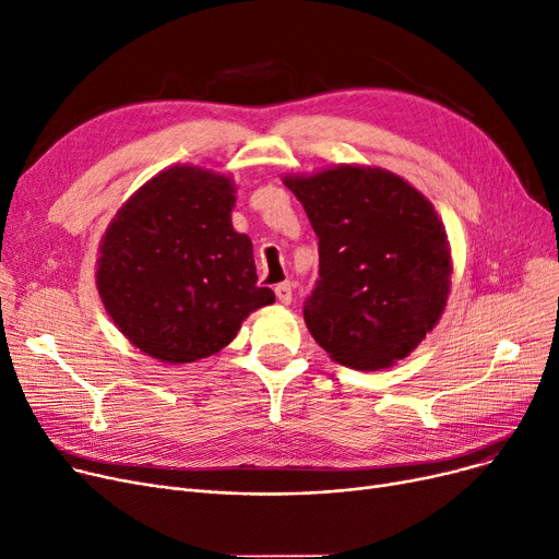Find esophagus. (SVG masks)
Returning a JSON list of instances; mask_svg holds the SVG:
<instances>
[{
  "mask_svg": "<svg viewBox=\"0 0 559 559\" xmlns=\"http://www.w3.org/2000/svg\"><path fill=\"white\" fill-rule=\"evenodd\" d=\"M275 296H277V300H280L282 305H292V300H294V286H292V282L277 284V286H275Z\"/></svg>",
  "mask_w": 559,
  "mask_h": 559,
  "instance_id": "esophagus-1",
  "label": "esophagus"
}]
</instances>
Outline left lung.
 <instances>
[{
  "label": "left lung",
  "instance_id": "left-lung-1",
  "mask_svg": "<svg viewBox=\"0 0 559 559\" xmlns=\"http://www.w3.org/2000/svg\"><path fill=\"white\" fill-rule=\"evenodd\" d=\"M284 186L319 236V280L302 309L311 337L350 369L404 360L450 294V242L433 204L381 167L340 165Z\"/></svg>",
  "mask_w": 559,
  "mask_h": 559
}]
</instances>
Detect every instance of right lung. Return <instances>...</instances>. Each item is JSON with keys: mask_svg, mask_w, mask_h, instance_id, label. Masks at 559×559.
<instances>
[{"mask_svg": "<svg viewBox=\"0 0 559 559\" xmlns=\"http://www.w3.org/2000/svg\"><path fill=\"white\" fill-rule=\"evenodd\" d=\"M231 178L192 165L153 176L111 219L96 267L107 314L160 362L225 348L275 294L257 286L252 240L231 225Z\"/></svg>", "mask_w": 559, "mask_h": 559, "instance_id": "add662e5", "label": "right lung"}]
</instances>
